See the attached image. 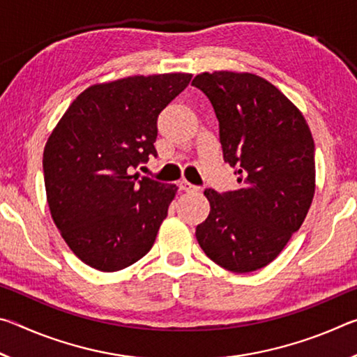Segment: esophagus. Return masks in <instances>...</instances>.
I'll list each match as a JSON object with an SVG mask.
<instances>
[{
	"mask_svg": "<svg viewBox=\"0 0 357 357\" xmlns=\"http://www.w3.org/2000/svg\"><path fill=\"white\" fill-rule=\"evenodd\" d=\"M179 189H181V190H184V192H197V190H198V187H197V185H193V184H190L189 181L183 179V181H179Z\"/></svg>",
	"mask_w": 357,
	"mask_h": 357,
	"instance_id": "esophagus-1",
	"label": "esophagus"
}]
</instances>
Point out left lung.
I'll return each instance as SVG.
<instances>
[{"label": "left lung", "instance_id": "obj_1", "mask_svg": "<svg viewBox=\"0 0 357 357\" xmlns=\"http://www.w3.org/2000/svg\"><path fill=\"white\" fill-rule=\"evenodd\" d=\"M219 119L223 159L238 190H204L208 219L197 227L203 252L245 274L268 266L304 222L315 195V143L304 114L273 83L250 72H203L192 80Z\"/></svg>", "mask_w": 357, "mask_h": 357}]
</instances>
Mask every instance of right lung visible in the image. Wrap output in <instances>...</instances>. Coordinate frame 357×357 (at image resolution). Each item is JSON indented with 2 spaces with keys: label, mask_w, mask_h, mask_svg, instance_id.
I'll return each mask as SVG.
<instances>
[{
  "label": "right lung",
  "mask_w": 357,
  "mask_h": 357,
  "mask_svg": "<svg viewBox=\"0 0 357 357\" xmlns=\"http://www.w3.org/2000/svg\"><path fill=\"white\" fill-rule=\"evenodd\" d=\"M190 78L174 72L96 83L52 130L42 159L47 203L84 264L114 273L153 247L178 187L134 170L155 155L157 116Z\"/></svg>",
  "instance_id": "add662e5"
}]
</instances>
